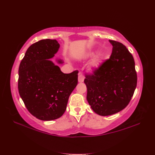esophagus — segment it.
Listing matches in <instances>:
<instances>
[{
    "instance_id": "1",
    "label": "esophagus",
    "mask_w": 155,
    "mask_h": 155,
    "mask_svg": "<svg viewBox=\"0 0 155 155\" xmlns=\"http://www.w3.org/2000/svg\"><path fill=\"white\" fill-rule=\"evenodd\" d=\"M84 77L83 74H82L81 72H79V73H78V82H79V83H83L84 81Z\"/></svg>"
}]
</instances>
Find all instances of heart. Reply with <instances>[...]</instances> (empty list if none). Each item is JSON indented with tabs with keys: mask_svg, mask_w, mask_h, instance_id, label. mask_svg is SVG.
<instances>
[{
	"mask_svg": "<svg viewBox=\"0 0 155 155\" xmlns=\"http://www.w3.org/2000/svg\"><path fill=\"white\" fill-rule=\"evenodd\" d=\"M94 67H95V66H97V64H94Z\"/></svg>",
	"mask_w": 155,
	"mask_h": 155,
	"instance_id": "heart-1",
	"label": "heart"
}]
</instances>
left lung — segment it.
I'll return each instance as SVG.
<instances>
[{
    "instance_id": "1",
    "label": "left lung",
    "mask_w": 155,
    "mask_h": 155,
    "mask_svg": "<svg viewBox=\"0 0 155 155\" xmlns=\"http://www.w3.org/2000/svg\"><path fill=\"white\" fill-rule=\"evenodd\" d=\"M113 45L110 58L93 74L85 76L87 99L95 113L101 116L116 114L126 107L132 98L137 83L133 55L119 42Z\"/></svg>"
}]
</instances>
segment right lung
<instances>
[{"label":"right lung","mask_w":155,"mask_h":155,"mask_svg":"<svg viewBox=\"0 0 155 155\" xmlns=\"http://www.w3.org/2000/svg\"><path fill=\"white\" fill-rule=\"evenodd\" d=\"M59 48L57 40L39 41L29 47L19 66L20 96L30 113L42 120L57 119L64 114L78 83V71L64 74L49 60Z\"/></svg>","instance_id":"add662e5"}]
</instances>
